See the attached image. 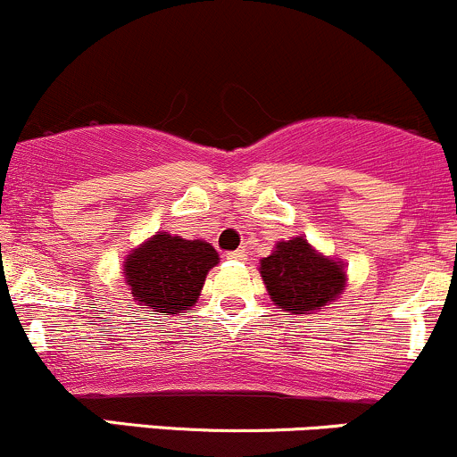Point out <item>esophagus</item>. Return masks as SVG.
<instances>
[{
    "label": "esophagus",
    "instance_id": "34e87169",
    "mask_svg": "<svg viewBox=\"0 0 457 457\" xmlns=\"http://www.w3.org/2000/svg\"><path fill=\"white\" fill-rule=\"evenodd\" d=\"M228 258L238 260V262H245V260H247V252H245V249H237V252H229Z\"/></svg>",
    "mask_w": 457,
    "mask_h": 457
}]
</instances>
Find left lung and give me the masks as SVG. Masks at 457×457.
I'll list each match as a JSON object with an SVG mask.
<instances>
[{
    "label": "left lung",
    "mask_w": 457,
    "mask_h": 457,
    "mask_svg": "<svg viewBox=\"0 0 457 457\" xmlns=\"http://www.w3.org/2000/svg\"><path fill=\"white\" fill-rule=\"evenodd\" d=\"M260 275L270 302L293 314H312L332 303L347 284L343 262L319 253L303 237L279 240L260 260Z\"/></svg>",
    "instance_id": "8db88e82"
}]
</instances>
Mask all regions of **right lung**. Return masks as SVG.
I'll list each match as a JSON object with an SVG mask.
<instances>
[{
  "mask_svg": "<svg viewBox=\"0 0 457 457\" xmlns=\"http://www.w3.org/2000/svg\"><path fill=\"white\" fill-rule=\"evenodd\" d=\"M217 264L219 253L205 240L158 232L125 258L123 278L147 312L179 314L197 303L205 275Z\"/></svg>",
  "mask_w": 457,
  "mask_h": 457,
  "instance_id": "add662e5",
  "label": "right lung"
}]
</instances>
